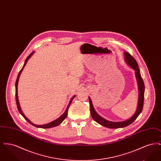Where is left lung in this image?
I'll return each instance as SVG.
<instances>
[{"mask_svg":"<svg viewBox=\"0 0 161 161\" xmlns=\"http://www.w3.org/2000/svg\"><path fill=\"white\" fill-rule=\"evenodd\" d=\"M124 60L125 61L126 64L129 66L131 69L135 70V76L136 78L137 83L138 86V91H139V98H138V106L135 113L133 115L130 117L129 119L123 121H110L107 120L103 117H101L100 115H98L97 112L95 111L93 104H92V100L91 98L89 97V100L90 103V110H91V114L92 116V118L93 120H95L97 123L100 124V125L106 127L109 129H119V128H123L126 126L129 125L131 123H133L138 117L140 114L141 113L144 105V91H145V86L144 83L143 81V80L141 75L140 70L139 69L138 63L135 59L130 55L129 53L125 52L124 53Z\"/></svg>","mask_w":161,"mask_h":161,"instance_id":"1","label":"left lung"}]
</instances>
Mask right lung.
<instances>
[{"label":"right lung","instance_id":"add662e5","mask_svg":"<svg viewBox=\"0 0 161 161\" xmlns=\"http://www.w3.org/2000/svg\"><path fill=\"white\" fill-rule=\"evenodd\" d=\"M34 51L32 52L31 54L28 55V57L26 58V59L25 61V63H24V64H23V67H22V69L20 70V72H19V74H18L15 86V100H16V104H17V108H18V110H19V113H20L21 115H22L23 118H24L28 123H30V124H31V125H34V126H35V127H38V128H42V129H49V128L54 127H56V126L60 125V124L64 121V119L67 117L68 112V108H69V106H70V104H71L72 100L75 98V95L73 96V97L71 98V99H70V101H69V104H68V107L66 108L65 112H64L59 118H58L57 119H56L55 120H54V121L51 122V123H47V124H43V125H36V124H33V123H32L30 119H28L26 117V116L24 115V114H23V112H22V109H21V107H20V103H19V98H18V92H17V86H18V81H19V77H20V74H21V73H22V70H23V68H24V67L25 66V65L26 64V63H27V62H28V60L30 58V57L34 54Z\"/></svg>","mask_w":161,"mask_h":161}]
</instances>
